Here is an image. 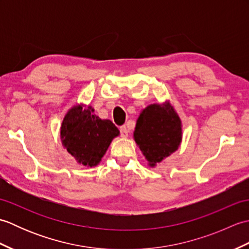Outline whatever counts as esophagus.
Here are the masks:
<instances>
[{"label":"esophagus","instance_id":"1","mask_svg":"<svg viewBox=\"0 0 249 249\" xmlns=\"http://www.w3.org/2000/svg\"><path fill=\"white\" fill-rule=\"evenodd\" d=\"M120 131H121V136L123 137V138H126V137L128 136V130H127V127H126L125 125L121 126V127H120Z\"/></svg>","mask_w":249,"mask_h":249}]
</instances>
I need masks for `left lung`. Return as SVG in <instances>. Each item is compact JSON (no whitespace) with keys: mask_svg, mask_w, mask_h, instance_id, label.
<instances>
[{"mask_svg":"<svg viewBox=\"0 0 249 249\" xmlns=\"http://www.w3.org/2000/svg\"><path fill=\"white\" fill-rule=\"evenodd\" d=\"M182 138V121L169 100L151 104L141 110L134 140L150 167H156L176 152Z\"/></svg>","mask_w":249,"mask_h":249,"instance_id":"left-lung-1","label":"left lung"}]
</instances>
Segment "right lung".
<instances>
[{
    "instance_id": "add662e5",
    "label": "right lung",
    "mask_w": 249,
    "mask_h": 249,
    "mask_svg": "<svg viewBox=\"0 0 249 249\" xmlns=\"http://www.w3.org/2000/svg\"><path fill=\"white\" fill-rule=\"evenodd\" d=\"M64 149L84 167H95L102 160L120 130L110 120L94 114L91 106L78 104L67 111L60 128Z\"/></svg>"
}]
</instances>
